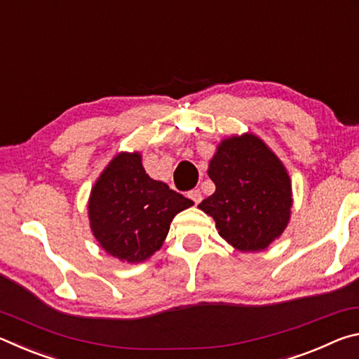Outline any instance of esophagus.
Here are the masks:
<instances>
[{
    "label": "esophagus",
    "mask_w": 359,
    "mask_h": 359,
    "mask_svg": "<svg viewBox=\"0 0 359 359\" xmlns=\"http://www.w3.org/2000/svg\"><path fill=\"white\" fill-rule=\"evenodd\" d=\"M188 198H190L194 204H199L203 199V194H201V191H199V188H194V190L188 191Z\"/></svg>",
    "instance_id": "34e87169"
}]
</instances>
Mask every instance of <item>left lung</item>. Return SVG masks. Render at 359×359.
<instances>
[{
  "label": "left lung",
  "instance_id": "1",
  "mask_svg": "<svg viewBox=\"0 0 359 359\" xmlns=\"http://www.w3.org/2000/svg\"><path fill=\"white\" fill-rule=\"evenodd\" d=\"M215 193L198 205L241 252L264 250L287 228L291 184L280 160L253 135L223 141L210 160Z\"/></svg>",
  "mask_w": 359,
  "mask_h": 359
}]
</instances>
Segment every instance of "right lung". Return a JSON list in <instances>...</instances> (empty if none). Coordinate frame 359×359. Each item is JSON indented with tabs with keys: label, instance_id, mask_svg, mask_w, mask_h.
<instances>
[{
	"label": "right lung",
	"instance_id": "add662e5",
	"mask_svg": "<svg viewBox=\"0 0 359 359\" xmlns=\"http://www.w3.org/2000/svg\"><path fill=\"white\" fill-rule=\"evenodd\" d=\"M190 205L191 199L149 177L141 155L120 154L95 184L88 217L109 255L141 263L163 245L175 214Z\"/></svg>",
	"mask_w": 359,
	"mask_h": 359
}]
</instances>
